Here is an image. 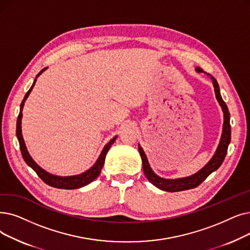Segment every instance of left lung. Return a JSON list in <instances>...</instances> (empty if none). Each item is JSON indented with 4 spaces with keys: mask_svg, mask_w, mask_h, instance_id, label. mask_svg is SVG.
Wrapping results in <instances>:
<instances>
[{
    "mask_svg": "<svg viewBox=\"0 0 250 250\" xmlns=\"http://www.w3.org/2000/svg\"><path fill=\"white\" fill-rule=\"evenodd\" d=\"M196 70L198 72H204L202 68L197 67ZM212 83H213V86H214V92H215V96L216 99H218L219 103L221 104L223 111H224V126H223V134H222V138H221V142L220 145L216 149L215 154L213 155V157L210 159V161L201 170H199L197 173L195 175L188 177V178H182V179H177V180H167V179H162L158 176H156L155 173L152 171V169L150 168V166L148 164L147 157L144 153L143 149L141 148V146L139 145V152L141 158H142V162H143V170L146 178L149 180L150 183L153 184L154 186H156L157 188L165 190V191H168V192H178V191H184V190H189V189H193L196 188L197 186H199L200 184L208 178L210 173L214 170L218 169L221 165L223 164V161L226 157L227 151H228V147H229L230 141H231V125H230V112L229 109H228V106L225 103V101L223 100L221 93H220V86L216 80L211 77Z\"/></svg>",
    "mask_w": 250,
    "mask_h": 250,
    "instance_id": "obj_1",
    "label": "left lung"
}]
</instances>
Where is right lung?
I'll use <instances>...</instances> for the list:
<instances>
[{"mask_svg":"<svg viewBox=\"0 0 250 250\" xmlns=\"http://www.w3.org/2000/svg\"><path fill=\"white\" fill-rule=\"evenodd\" d=\"M46 68L42 69L40 71V73L37 75V78L39 75L44 71ZM37 79L34 82V84L31 85V88L28 90V92L25 94L24 96V99L21 102L20 105V112L18 114V118H17V125H16V136L17 139L19 141V147H20V151H21V154H22V157L24 159V161L27 164V166H29L32 169H34L37 175L42 180V182L46 183L47 185L54 187V188H58V189H77V188H81L83 187L85 185H88L91 182H93L97 177L100 175L101 169L103 167L104 165V161H105V156L107 154L108 150H109L110 146L114 143V141L116 139V137H114L113 139H111L109 141V143H108L104 149L102 150L101 154L98 158V160L96 161V164L94 165V167H92L89 170H86L85 172L82 173V175H78V176H72V177H57V176H53L51 173L45 171L42 168H41L36 162L32 160V158L30 157V155L28 154L27 149L25 147L24 144V140L22 138V134H21V117H22V107L24 104V101L26 100V98L28 97L29 93L31 92L32 88H34V85L36 83Z\"/></svg>","mask_w":250,"mask_h":250,"instance_id":"right-lung-1","label":"right lung"}]
</instances>
